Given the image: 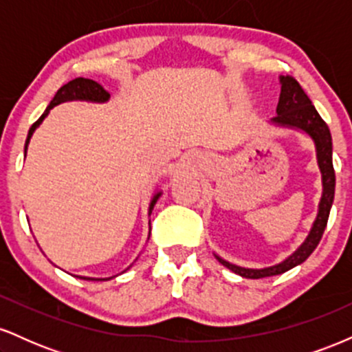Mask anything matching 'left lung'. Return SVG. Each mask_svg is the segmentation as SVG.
Here are the masks:
<instances>
[{
    "mask_svg": "<svg viewBox=\"0 0 352 352\" xmlns=\"http://www.w3.org/2000/svg\"><path fill=\"white\" fill-rule=\"evenodd\" d=\"M281 92L280 100L276 106V117H273L270 122L280 127L296 129V131H302L305 134L311 137L316 147V159L318 167L321 172V182H322V195L319 200L318 215L314 220L313 227H311L308 236L302 241L300 248L293 252L288 258L280 261V263L265 266V268H245V266H238L230 263V261L223 260L215 253V258L221 265L227 266L233 273L240 274L243 278H252V280H258V278L274 276V274H281L288 270L294 268V266L301 265L311 253L314 252L319 241H321L322 233H324L326 225H328V218L331 212V205L334 200V187H336V175H334L333 168V140H331V132L328 124L321 119L318 111L314 109L313 104L306 92L302 91L296 79L292 76H281L280 78Z\"/></svg>",
    "mask_w": 352,
    "mask_h": 352,
    "instance_id": "1",
    "label": "left lung"
}]
</instances>
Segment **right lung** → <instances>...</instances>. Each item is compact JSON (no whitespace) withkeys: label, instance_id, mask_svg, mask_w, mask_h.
<instances>
[{"label":"right lung","instance_id":"1","mask_svg":"<svg viewBox=\"0 0 352 352\" xmlns=\"http://www.w3.org/2000/svg\"><path fill=\"white\" fill-rule=\"evenodd\" d=\"M111 98V94L100 86L99 82H96V80L92 79H86V78H76L69 80L67 84H64L63 87L59 89L58 92H56V96L52 98V100L50 102V106L46 107V111H44V114L39 117L36 122L31 125L30 132H28V139H26V144H24V153H26V148H28V144H30L31 137H33V132L36 129L39 127V124L43 122L44 117L50 114V111L54 106H58L60 102H66V100H89V102H106ZM162 195V192H157L155 195H153V199L151 201V207H148V215L152 213L153 210V205L157 204V200H159V197ZM131 268V266H129ZM127 268V270H129ZM78 278H82V280H109V278H86V276H78Z\"/></svg>","mask_w":352,"mask_h":352}]
</instances>
